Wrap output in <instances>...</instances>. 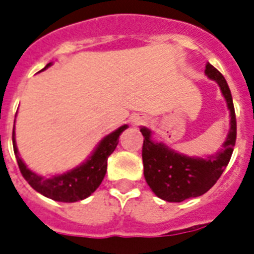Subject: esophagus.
<instances>
[{
	"instance_id": "esophagus-1",
	"label": "esophagus",
	"mask_w": 254,
	"mask_h": 254,
	"mask_svg": "<svg viewBox=\"0 0 254 254\" xmlns=\"http://www.w3.org/2000/svg\"><path fill=\"white\" fill-rule=\"evenodd\" d=\"M131 123H133V125H141V124H145L146 123V117L135 116V117H133Z\"/></svg>"
}]
</instances>
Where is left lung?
Listing matches in <instances>:
<instances>
[{
	"instance_id": "obj_1",
	"label": "left lung",
	"mask_w": 254,
	"mask_h": 254,
	"mask_svg": "<svg viewBox=\"0 0 254 254\" xmlns=\"http://www.w3.org/2000/svg\"><path fill=\"white\" fill-rule=\"evenodd\" d=\"M205 73L210 79L219 84L230 109L231 127L220 151L205 159L189 158L171 150L162 142H152L151 130L141 127L143 135L142 160L146 183L164 201L181 202L205 194L223 174L234 151L236 142V116L230 87L223 75L211 64L206 65Z\"/></svg>"
}]
</instances>
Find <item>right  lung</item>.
Instances as JSON below:
<instances>
[{"instance_id": "right-lung-1", "label": "right lung", "mask_w": 254, "mask_h": 254, "mask_svg": "<svg viewBox=\"0 0 254 254\" xmlns=\"http://www.w3.org/2000/svg\"><path fill=\"white\" fill-rule=\"evenodd\" d=\"M51 65L52 63H49L43 70H45ZM127 127V125H123L117 130L112 131L107 137L103 138L98 147L92 152V155L87 159V162L82 163L80 166L75 167L74 170L69 171L66 174L56 175L49 179L39 176L32 172L30 168H27V166L18 154L15 137H14L15 131L13 130L14 154H15L20 174L35 190L48 198L55 199V201L77 202L87 198L88 195H91L98 189L99 185L102 184L107 172L108 156L115 151V148L119 143V137Z\"/></svg>"}]
</instances>
